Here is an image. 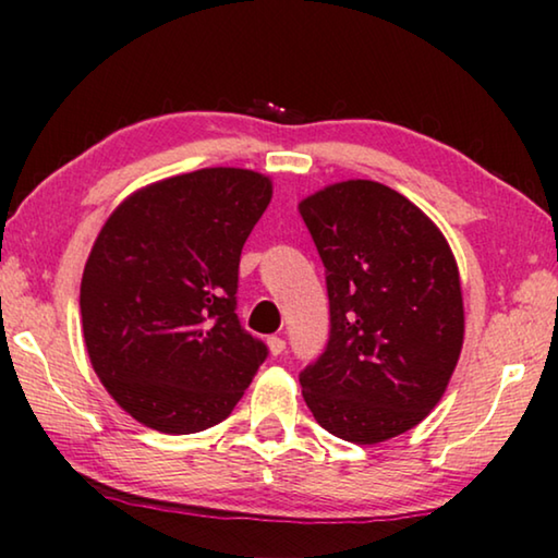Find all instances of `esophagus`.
<instances>
[{"label":"esophagus","instance_id":"1","mask_svg":"<svg viewBox=\"0 0 558 558\" xmlns=\"http://www.w3.org/2000/svg\"><path fill=\"white\" fill-rule=\"evenodd\" d=\"M268 347H270V354L272 356H280L282 352H286V339L278 337V335H272V337H268Z\"/></svg>","mask_w":558,"mask_h":558}]
</instances>
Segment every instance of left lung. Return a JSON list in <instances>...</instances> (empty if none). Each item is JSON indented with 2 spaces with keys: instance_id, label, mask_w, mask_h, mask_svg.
Masks as SVG:
<instances>
[{
  "instance_id": "1",
  "label": "left lung",
  "mask_w": 558,
  "mask_h": 558,
  "mask_svg": "<svg viewBox=\"0 0 558 558\" xmlns=\"http://www.w3.org/2000/svg\"><path fill=\"white\" fill-rule=\"evenodd\" d=\"M323 258L325 352L300 372L302 396L332 436L374 446L426 418L462 349V295L442 233L403 194L366 179L300 204Z\"/></svg>"
}]
</instances>
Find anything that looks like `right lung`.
Here are the masks:
<instances>
[{"label": "right lung", "mask_w": 558, "mask_h": 558, "mask_svg": "<svg viewBox=\"0 0 558 558\" xmlns=\"http://www.w3.org/2000/svg\"><path fill=\"white\" fill-rule=\"evenodd\" d=\"M270 179L211 167L122 202L81 280L88 356L132 418L169 436L229 418L268 347L235 315L243 243Z\"/></svg>", "instance_id": "obj_1"}]
</instances>
